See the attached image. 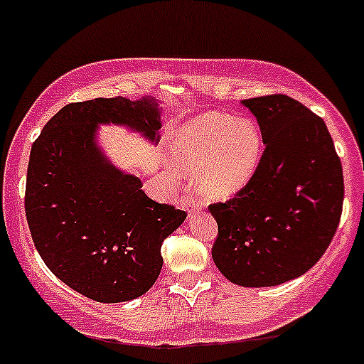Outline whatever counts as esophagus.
<instances>
[{
  "label": "esophagus",
  "mask_w": 364,
  "mask_h": 364,
  "mask_svg": "<svg viewBox=\"0 0 364 364\" xmlns=\"http://www.w3.org/2000/svg\"><path fill=\"white\" fill-rule=\"evenodd\" d=\"M183 203H185V209L188 210V214H195L197 210L202 209V203L198 200H195L191 195H186V197L183 198Z\"/></svg>",
  "instance_id": "1"
}]
</instances>
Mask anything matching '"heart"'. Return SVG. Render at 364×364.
Returning <instances> with one entry per match:
<instances>
[{"mask_svg":"<svg viewBox=\"0 0 364 364\" xmlns=\"http://www.w3.org/2000/svg\"><path fill=\"white\" fill-rule=\"evenodd\" d=\"M169 151L179 171L193 174L207 200H226L250 181L262 155V134L252 119L205 112L171 134Z\"/></svg>","mask_w":364,"mask_h":364,"instance_id":"heart-1","label":"heart"}]
</instances>
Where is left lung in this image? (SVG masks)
I'll return each mask as SVG.
<instances>
[{"label":"left lung","instance_id":"obj_1","mask_svg":"<svg viewBox=\"0 0 364 364\" xmlns=\"http://www.w3.org/2000/svg\"><path fill=\"white\" fill-rule=\"evenodd\" d=\"M264 151L250 181L210 203L213 259L231 283L274 287L309 271L328 249L344 203V174L326 124L287 95L242 102Z\"/></svg>","mask_w":364,"mask_h":364}]
</instances>
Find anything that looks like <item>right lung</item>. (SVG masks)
Masks as SVG:
<instances>
[{
    "mask_svg": "<svg viewBox=\"0 0 364 364\" xmlns=\"http://www.w3.org/2000/svg\"><path fill=\"white\" fill-rule=\"evenodd\" d=\"M100 124H117L157 141L154 98H95L58 110L31 150L26 215L39 255L55 277L97 302L149 292L162 269V242L185 210L151 200L141 181L107 161Z\"/></svg>",
    "mask_w": 364,
    "mask_h": 364,
    "instance_id": "add662e5",
    "label": "right lung"
}]
</instances>
